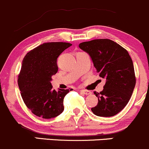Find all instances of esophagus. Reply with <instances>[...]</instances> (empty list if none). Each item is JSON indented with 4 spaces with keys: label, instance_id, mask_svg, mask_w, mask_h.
<instances>
[{
    "label": "esophagus",
    "instance_id": "esophagus-1",
    "mask_svg": "<svg viewBox=\"0 0 149 149\" xmlns=\"http://www.w3.org/2000/svg\"><path fill=\"white\" fill-rule=\"evenodd\" d=\"M80 93H81L82 94H84V95H90L91 94V92L89 91H86V90H81V91H79Z\"/></svg>",
    "mask_w": 149,
    "mask_h": 149
}]
</instances>
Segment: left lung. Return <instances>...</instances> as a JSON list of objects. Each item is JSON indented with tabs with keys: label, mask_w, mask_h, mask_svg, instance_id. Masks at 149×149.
<instances>
[{
	"label": "left lung",
	"mask_w": 149,
	"mask_h": 149,
	"mask_svg": "<svg viewBox=\"0 0 149 149\" xmlns=\"http://www.w3.org/2000/svg\"><path fill=\"white\" fill-rule=\"evenodd\" d=\"M81 49L89 54L100 77L106 83L94 92L98 103L91 110L99 117H112L125 108L136 85L133 62L128 52L114 41L100 39L82 42Z\"/></svg>",
	"instance_id": "left-lung-1"
}]
</instances>
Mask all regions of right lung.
<instances>
[{"label":"right lung","mask_w":149,"mask_h":149,"mask_svg":"<svg viewBox=\"0 0 149 149\" xmlns=\"http://www.w3.org/2000/svg\"><path fill=\"white\" fill-rule=\"evenodd\" d=\"M72 45L47 42L26 54L18 76V86L24 104L36 116L56 117L64 109L63 98L71 90L52 89V76L58 71L57 58Z\"/></svg>","instance_id":"right-lung-1"}]
</instances>
